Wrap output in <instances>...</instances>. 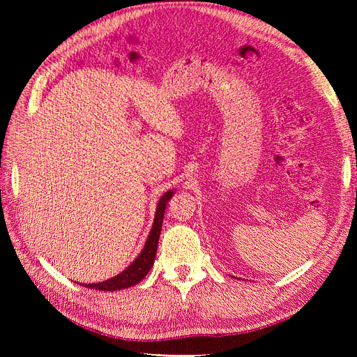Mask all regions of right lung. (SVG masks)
I'll return each instance as SVG.
<instances>
[{"label": "right lung", "instance_id": "right-lung-1", "mask_svg": "<svg viewBox=\"0 0 357 357\" xmlns=\"http://www.w3.org/2000/svg\"><path fill=\"white\" fill-rule=\"evenodd\" d=\"M174 195V190H167L164 195L160 197L158 205H156V213H155V220L152 225V229L149 232V236L146 240V244L143 247L142 253H139L135 261L129 265L126 269L121 274H117L113 278L105 280V282L101 283H88V284H82L88 289H96V290H102V291H114V290H121L138 284L147 275V273L152 269L155 257H156V250H158V241H159V235L162 231V220H164V214L168 201Z\"/></svg>", "mask_w": 357, "mask_h": 357}]
</instances>
